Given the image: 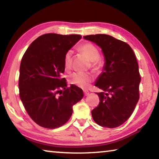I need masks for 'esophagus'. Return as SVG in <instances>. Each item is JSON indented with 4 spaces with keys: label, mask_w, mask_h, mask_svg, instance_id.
<instances>
[{
    "label": "esophagus",
    "mask_w": 159,
    "mask_h": 159,
    "mask_svg": "<svg viewBox=\"0 0 159 159\" xmlns=\"http://www.w3.org/2000/svg\"><path fill=\"white\" fill-rule=\"evenodd\" d=\"M83 93H84V95H85V96H87V95H89V92H88V90H84L83 91Z\"/></svg>",
    "instance_id": "34e87169"
}]
</instances>
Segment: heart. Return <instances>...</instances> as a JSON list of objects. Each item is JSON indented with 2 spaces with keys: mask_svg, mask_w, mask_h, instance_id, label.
<instances>
[{
  "mask_svg": "<svg viewBox=\"0 0 159 159\" xmlns=\"http://www.w3.org/2000/svg\"><path fill=\"white\" fill-rule=\"evenodd\" d=\"M79 50L89 59L93 69L98 70L103 65V61L99 57V50L95 45L90 43H86L80 45ZM72 55H73L72 50H68L64 55V65L67 69H69L71 66ZM92 80V75L88 73H83V72H75L70 75L69 78V82L71 84L76 85L82 88H88Z\"/></svg>",
  "mask_w": 159,
  "mask_h": 159,
  "instance_id": "b5f03b06",
  "label": "heart"
}]
</instances>
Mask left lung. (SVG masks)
Listing matches in <instances>:
<instances>
[{
    "label": "left lung",
    "instance_id": "8db88e82",
    "mask_svg": "<svg viewBox=\"0 0 159 159\" xmlns=\"http://www.w3.org/2000/svg\"><path fill=\"white\" fill-rule=\"evenodd\" d=\"M101 48L105 62L95 86L100 102L91 114L102 127L113 128L122 125L133 114L139 98L141 77L135 55L128 44L107 34L83 36Z\"/></svg>",
    "mask_w": 159,
    "mask_h": 159
}]
</instances>
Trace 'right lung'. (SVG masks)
I'll use <instances>...</instances> for the list:
<instances>
[{
  "instance_id": "1",
  "label": "right lung",
  "mask_w": 159,
  "mask_h": 159,
  "mask_svg": "<svg viewBox=\"0 0 159 159\" xmlns=\"http://www.w3.org/2000/svg\"><path fill=\"white\" fill-rule=\"evenodd\" d=\"M80 35L46 34L31 43L21 59L19 89L23 105L38 125L54 129L68 121L72 107L83 98L82 89L67 88L64 55Z\"/></svg>"
}]
</instances>
